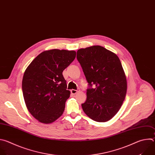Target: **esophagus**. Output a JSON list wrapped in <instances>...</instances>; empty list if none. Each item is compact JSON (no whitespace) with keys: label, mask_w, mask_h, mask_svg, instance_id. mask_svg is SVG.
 Here are the masks:
<instances>
[{"label":"esophagus","mask_w":155,"mask_h":155,"mask_svg":"<svg viewBox=\"0 0 155 155\" xmlns=\"http://www.w3.org/2000/svg\"><path fill=\"white\" fill-rule=\"evenodd\" d=\"M79 91V90H74V89H72V90H71V94H72L73 95H75V94H77V93H78Z\"/></svg>","instance_id":"1"}]
</instances>
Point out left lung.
<instances>
[{"instance_id": "obj_1", "label": "left lung", "mask_w": 155, "mask_h": 155, "mask_svg": "<svg viewBox=\"0 0 155 155\" xmlns=\"http://www.w3.org/2000/svg\"><path fill=\"white\" fill-rule=\"evenodd\" d=\"M77 59L90 86L82 104L85 114L93 120L106 122L113 118L125 100L127 81L121 61L114 52L101 46L80 49Z\"/></svg>"}]
</instances>
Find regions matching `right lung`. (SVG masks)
Returning <instances> with one entry per match:
<instances>
[{
    "label": "right lung",
    "mask_w": 155,
    "mask_h": 155,
    "mask_svg": "<svg viewBox=\"0 0 155 155\" xmlns=\"http://www.w3.org/2000/svg\"><path fill=\"white\" fill-rule=\"evenodd\" d=\"M74 51L42 52L26 68L22 82L26 107L38 121L48 124L63 114L70 91L62 73L76 57Z\"/></svg>",
    "instance_id": "right-lung-1"
}]
</instances>
